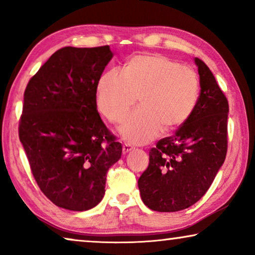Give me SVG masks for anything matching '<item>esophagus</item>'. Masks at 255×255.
Returning <instances> with one entry per match:
<instances>
[{"mask_svg": "<svg viewBox=\"0 0 255 255\" xmlns=\"http://www.w3.org/2000/svg\"><path fill=\"white\" fill-rule=\"evenodd\" d=\"M132 149H133V146H131L130 144H124L123 145V153H124V154H127V153L132 151Z\"/></svg>", "mask_w": 255, "mask_h": 255, "instance_id": "obj_1", "label": "esophagus"}]
</instances>
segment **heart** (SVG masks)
I'll return each mask as SVG.
<instances>
[{"label": "heart", "mask_w": 255, "mask_h": 255, "mask_svg": "<svg viewBox=\"0 0 255 255\" xmlns=\"http://www.w3.org/2000/svg\"><path fill=\"white\" fill-rule=\"evenodd\" d=\"M200 83L188 66L160 54L131 58L123 74L109 71L97 87L100 110L111 123H121L137 101L133 111L121 128V134L133 144L152 140L159 131L179 128L196 106Z\"/></svg>", "instance_id": "b5f03b06"}]
</instances>
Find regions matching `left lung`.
Returning <instances> with one entry per match:
<instances>
[{"label":"left lung","mask_w":255,"mask_h":255,"mask_svg":"<svg viewBox=\"0 0 255 255\" xmlns=\"http://www.w3.org/2000/svg\"><path fill=\"white\" fill-rule=\"evenodd\" d=\"M195 64L201 87L195 109L175 133L151 148L138 180L142 202L154 211H180L201 200L228 152V99L208 66L198 58Z\"/></svg>","instance_id":"8db88e82"}]
</instances>
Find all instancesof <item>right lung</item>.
<instances>
[{
    "instance_id": "obj_1",
    "label": "right lung",
    "mask_w": 255,
    "mask_h": 255,
    "mask_svg": "<svg viewBox=\"0 0 255 255\" xmlns=\"http://www.w3.org/2000/svg\"><path fill=\"white\" fill-rule=\"evenodd\" d=\"M109 45L62 47L30 79L18 134L31 172L57 207L85 211L106 193L122 144L101 120L96 92L113 58Z\"/></svg>"
}]
</instances>
